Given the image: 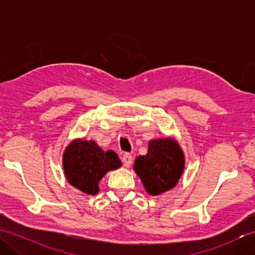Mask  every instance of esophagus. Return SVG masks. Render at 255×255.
Returning <instances> with one entry per match:
<instances>
[{
	"instance_id": "34e87169",
	"label": "esophagus",
	"mask_w": 255,
	"mask_h": 255,
	"mask_svg": "<svg viewBox=\"0 0 255 255\" xmlns=\"http://www.w3.org/2000/svg\"><path fill=\"white\" fill-rule=\"evenodd\" d=\"M122 161H123V163H124V165H125V166H126V167H129V166L131 165V163H132V156H131V154H129V153H125V154H123Z\"/></svg>"
}]
</instances>
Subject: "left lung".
Instances as JSON below:
<instances>
[{"instance_id": "1", "label": "left lung", "mask_w": 255, "mask_h": 255, "mask_svg": "<svg viewBox=\"0 0 255 255\" xmlns=\"http://www.w3.org/2000/svg\"><path fill=\"white\" fill-rule=\"evenodd\" d=\"M185 167V156L173 138L149 141L148 152L134 160L133 170L151 196L170 191L180 181Z\"/></svg>"}]
</instances>
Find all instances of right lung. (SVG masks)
<instances>
[{
    "mask_svg": "<svg viewBox=\"0 0 255 255\" xmlns=\"http://www.w3.org/2000/svg\"><path fill=\"white\" fill-rule=\"evenodd\" d=\"M64 175L70 185L88 195H96L107 172L122 166L113 150L103 151L94 140L74 139L62 156Z\"/></svg>",
    "mask_w": 255,
    "mask_h": 255,
    "instance_id": "obj_1",
    "label": "right lung"
}]
</instances>
